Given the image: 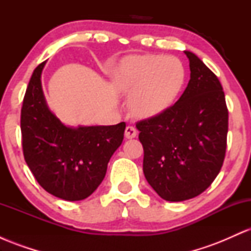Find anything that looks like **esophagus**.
<instances>
[{
  "instance_id": "esophagus-1",
  "label": "esophagus",
  "mask_w": 251,
  "mask_h": 251,
  "mask_svg": "<svg viewBox=\"0 0 251 251\" xmlns=\"http://www.w3.org/2000/svg\"><path fill=\"white\" fill-rule=\"evenodd\" d=\"M135 135H137V129H135L133 126H127V127L125 128V137L127 138V139H132Z\"/></svg>"
}]
</instances>
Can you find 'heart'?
Here are the masks:
<instances>
[{
	"mask_svg": "<svg viewBox=\"0 0 251 251\" xmlns=\"http://www.w3.org/2000/svg\"><path fill=\"white\" fill-rule=\"evenodd\" d=\"M129 108L140 118L157 117L174 103L185 82V68L175 56L135 55L123 63L117 76Z\"/></svg>",
	"mask_w": 251,
	"mask_h": 251,
	"instance_id": "heart-1",
	"label": "heart"
}]
</instances>
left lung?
<instances>
[{
  "mask_svg": "<svg viewBox=\"0 0 251 251\" xmlns=\"http://www.w3.org/2000/svg\"><path fill=\"white\" fill-rule=\"evenodd\" d=\"M190 80L178 101L137 123L143 171L163 200L201 195L220 174L226 150L227 108L218 77L189 50Z\"/></svg>",
  "mask_w": 251,
  "mask_h": 251,
  "instance_id": "obj_1",
  "label": "left lung"
}]
</instances>
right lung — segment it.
I'll list each match as a JSON object with an SVG mask.
<instances>
[{"label": "right lung", "mask_w": 251, "mask_h": 251, "mask_svg": "<svg viewBox=\"0 0 251 251\" xmlns=\"http://www.w3.org/2000/svg\"><path fill=\"white\" fill-rule=\"evenodd\" d=\"M34 70L21 109L25 160L37 183L65 201H81L105 178L112 154L122 145L126 124L71 127L48 108L41 74Z\"/></svg>", "instance_id": "1"}]
</instances>
